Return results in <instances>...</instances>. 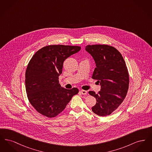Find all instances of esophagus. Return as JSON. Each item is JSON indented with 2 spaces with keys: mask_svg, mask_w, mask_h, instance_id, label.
<instances>
[{
  "mask_svg": "<svg viewBox=\"0 0 152 152\" xmlns=\"http://www.w3.org/2000/svg\"><path fill=\"white\" fill-rule=\"evenodd\" d=\"M80 92L82 94H87V91H85V90H80Z\"/></svg>",
  "mask_w": 152,
  "mask_h": 152,
  "instance_id": "34e87169",
  "label": "esophagus"
}]
</instances>
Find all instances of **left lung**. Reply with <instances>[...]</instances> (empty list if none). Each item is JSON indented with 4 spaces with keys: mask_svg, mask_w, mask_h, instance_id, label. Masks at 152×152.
<instances>
[{
    "mask_svg": "<svg viewBox=\"0 0 152 152\" xmlns=\"http://www.w3.org/2000/svg\"><path fill=\"white\" fill-rule=\"evenodd\" d=\"M86 50L94 58L96 68L92 78L97 80L100 91L89 94L96 99L93 112L98 116L110 115L123 102L129 88L127 67L121 54L108 45H88Z\"/></svg>",
    "mask_w": 152,
    "mask_h": 152,
    "instance_id": "1",
    "label": "left lung"
}]
</instances>
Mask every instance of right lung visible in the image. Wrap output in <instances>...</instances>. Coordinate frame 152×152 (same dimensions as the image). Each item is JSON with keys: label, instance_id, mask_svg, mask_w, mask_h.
<instances>
[{"label": "right lung", "instance_id": "obj_1", "mask_svg": "<svg viewBox=\"0 0 152 152\" xmlns=\"http://www.w3.org/2000/svg\"><path fill=\"white\" fill-rule=\"evenodd\" d=\"M80 50L79 46L51 45L31 58L26 72V89L31 104L39 113L49 118L58 116L79 93L77 88L61 87L58 76L65 59Z\"/></svg>", "mask_w": 152, "mask_h": 152}]
</instances>
